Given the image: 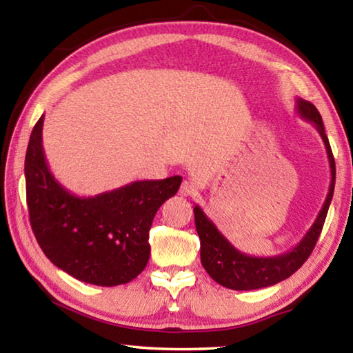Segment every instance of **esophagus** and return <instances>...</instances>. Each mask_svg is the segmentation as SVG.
<instances>
[{"instance_id": "obj_1", "label": "esophagus", "mask_w": 353, "mask_h": 353, "mask_svg": "<svg viewBox=\"0 0 353 353\" xmlns=\"http://www.w3.org/2000/svg\"><path fill=\"white\" fill-rule=\"evenodd\" d=\"M196 191H198V183H196V181H193V179H187V181L182 182L179 193L182 196H193Z\"/></svg>"}]
</instances>
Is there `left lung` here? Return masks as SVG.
<instances>
[{
    "label": "left lung",
    "instance_id": "8db88e82",
    "mask_svg": "<svg viewBox=\"0 0 353 353\" xmlns=\"http://www.w3.org/2000/svg\"><path fill=\"white\" fill-rule=\"evenodd\" d=\"M296 110L303 119L313 123L318 129L322 141H324L328 162H330L332 181L328 194L322 205L318 218L314 219L313 225L302 238L301 243L296 248H292L290 252L280 254L276 256H250L240 252L232 244L227 241V238L221 234L207 214L202 212L199 205L194 207V223L201 240V263L204 270L208 272L214 282L225 286L229 290L248 291L259 290L272 286L282 280L292 276L299 268H301L307 259L312 255L316 246V241L321 235L322 227H324L328 207L333 198L334 179H336V168H334V159L332 154L330 143L325 135L324 123H322L321 113L318 109L310 103L297 98Z\"/></svg>",
    "mask_w": 353,
    "mask_h": 353
}]
</instances>
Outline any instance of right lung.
<instances>
[{"mask_svg": "<svg viewBox=\"0 0 353 353\" xmlns=\"http://www.w3.org/2000/svg\"><path fill=\"white\" fill-rule=\"evenodd\" d=\"M43 117L29 139L25 177L32 232L43 254L81 282L117 286L148 265L155 213L177 193L181 176L139 181L90 198L65 190L48 168L41 145Z\"/></svg>", "mask_w": 353, "mask_h": 353, "instance_id": "right-lung-1", "label": "right lung"}]
</instances>
